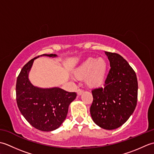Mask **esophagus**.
I'll use <instances>...</instances> for the list:
<instances>
[{
    "label": "esophagus",
    "mask_w": 154,
    "mask_h": 154,
    "mask_svg": "<svg viewBox=\"0 0 154 154\" xmlns=\"http://www.w3.org/2000/svg\"><path fill=\"white\" fill-rule=\"evenodd\" d=\"M77 93L78 95H81V94L83 93V90L81 89H79L77 91Z\"/></svg>",
    "instance_id": "obj_1"
}]
</instances>
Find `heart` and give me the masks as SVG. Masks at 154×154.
Here are the masks:
<instances>
[{"label": "heart", "mask_w": 154, "mask_h": 154, "mask_svg": "<svg viewBox=\"0 0 154 154\" xmlns=\"http://www.w3.org/2000/svg\"><path fill=\"white\" fill-rule=\"evenodd\" d=\"M108 63L103 58L89 57L74 71L77 79H83L91 88L100 87L105 80Z\"/></svg>", "instance_id": "obj_1"}]
</instances>
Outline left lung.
Here are the masks:
<instances>
[{
  "label": "left lung",
  "mask_w": 154,
  "mask_h": 154,
  "mask_svg": "<svg viewBox=\"0 0 154 154\" xmlns=\"http://www.w3.org/2000/svg\"><path fill=\"white\" fill-rule=\"evenodd\" d=\"M110 69L103 87L92 91L91 115L98 126L114 130L125 123L135 110L138 81L135 71L120 55L105 51Z\"/></svg>",
  "instance_id": "8db88e82"
}]
</instances>
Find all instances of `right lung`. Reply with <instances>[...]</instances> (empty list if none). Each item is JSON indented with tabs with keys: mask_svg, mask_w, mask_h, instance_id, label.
<instances>
[{
	"mask_svg": "<svg viewBox=\"0 0 154 154\" xmlns=\"http://www.w3.org/2000/svg\"><path fill=\"white\" fill-rule=\"evenodd\" d=\"M56 57L55 54H44ZM37 57L32 59L19 73L16 80V102L20 112L31 125L41 131L50 132L58 128L66 119L68 108L77 93L58 87L41 89L32 85L28 73Z\"/></svg>",
	"mask_w": 154,
	"mask_h": 154,
	"instance_id": "right-lung-1",
	"label": "right lung"
}]
</instances>
